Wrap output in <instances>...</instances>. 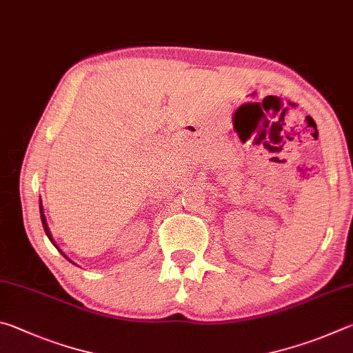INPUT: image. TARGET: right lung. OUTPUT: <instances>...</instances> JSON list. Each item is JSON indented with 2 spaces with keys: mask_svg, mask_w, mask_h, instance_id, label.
<instances>
[{
  "mask_svg": "<svg viewBox=\"0 0 353 353\" xmlns=\"http://www.w3.org/2000/svg\"><path fill=\"white\" fill-rule=\"evenodd\" d=\"M40 217H41V225H43V230H45V232H46V236H48V239L51 240V243L55 246V248H57L61 254H63V257L66 259V261H70L71 263H74L70 257H68L63 251H61L57 245H55V242H54V239H52V234H51V231H49V228H48V223H46V217H45V212H43V203H41V199H40ZM76 265V263H74Z\"/></svg>",
  "mask_w": 353,
  "mask_h": 353,
  "instance_id": "right-lung-1",
  "label": "right lung"
}]
</instances>
